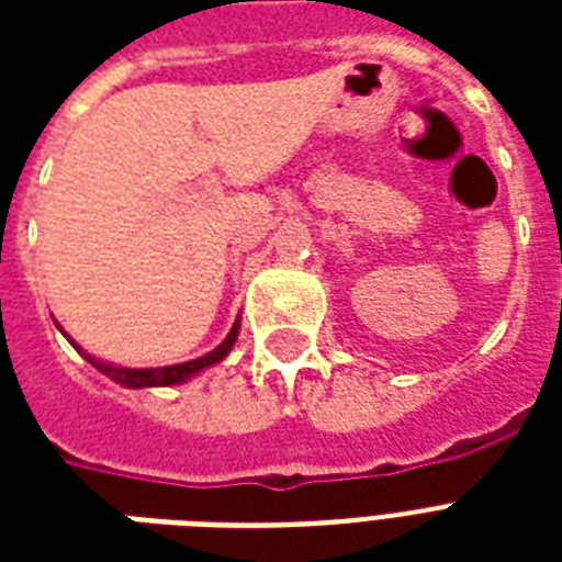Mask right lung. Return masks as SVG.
<instances>
[{"instance_id":"1","label":"right lung","mask_w":562,"mask_h":562,"mask_svg":"<svg viewBox=\"0 0 562 562\" xmlns=\"http://www.w3.org/2000/svg\"><path fill=\"white\" fill-rule=\"evenodd\" d=\"M66 338H69V335H66ZM236 338H238V321L233 324V329H229L227 338H224V341H221L215 350L206 352V356H201V359L183 361V364H171V368H148V370L113 368V364H108V361H99V359H92V356H87V352H83L81 347L72 341V338H69V341L75 344V350L83 352V359L90 361L92 368L99 370V373L108 375V379H113V382L125 384V387H169V384L187 382V379H192L194 373H201V370L212 368V364H218V361L224 359L229 350H233Z\"/></svg>"}]
</instances>
